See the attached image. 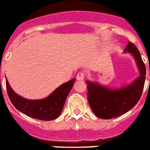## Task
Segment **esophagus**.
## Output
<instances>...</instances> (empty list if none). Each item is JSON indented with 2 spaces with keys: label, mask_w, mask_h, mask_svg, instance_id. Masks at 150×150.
<instances>
[{
  "label": "esophagus",
  "mask_w": 150,
  "mask_h": 150,
  "mask_svg": "<svg viewBox=\"0 0 150 150\" xmlns=\"http://www.w3.org/2000/svg\"><path fill=\"white\" fill-rule=\"evenodd\" d=\"M77 79L79 81H83L84 79H85V74H84L83 71H79L77 75Z\"/></svg>",
  "instance_id": "34e87169"
}]
</instances>
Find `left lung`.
<instances>
[{"mask_svg": "<svg viewBox=\"0 0 150 150\" xmlns=\"http://www.w3.org/2000/svg\"><path fill=\"white\" fill-rule=\"evenodd\" d=\"M124 52L133 55L139 70L140 75L133 82L118 89H110L86 81L88 101L92 112L100 119H109L123 115L137 104L142 96L146 71L140 53L131 42L128 43Z\"/></svg>", "mask_w": 150, "mask_h": 150, "instance_id": "obj_1", "label": "left lung"}]
</instances>
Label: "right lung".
<instances>
[{
	"instance_id": "add662e5",
	"label": "right lung",
	"mask_w": 150,
	"mask_h": 150,
	"mask_svg": "<svg viewBox=\"0 0 150 150\" xmlns=\"http://www.w3.org/2000/svg\"><path fill=\"white\" fill-rule=\"evenodd\" d=\"M76 79L62 84L47 98L39 100H29L18 96L13 91L6 80V88L11 103L16 109L34 119L51 121L61 115L67 96H69Z\"/></svg>"
}]
</instances>
